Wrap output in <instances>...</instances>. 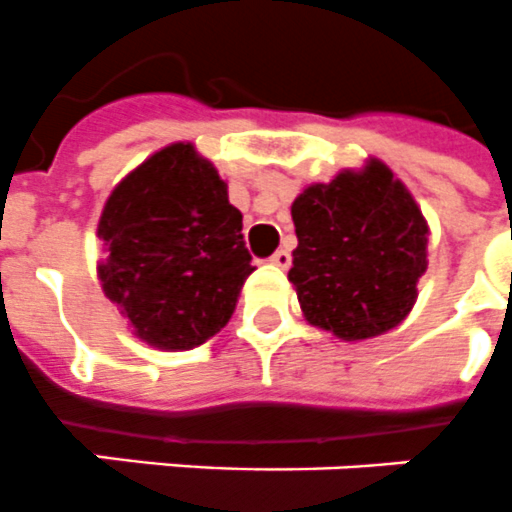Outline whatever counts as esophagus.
Masks as SVG:
<instances>
[{
    "label": "esophagus",
    "mask_w": 512,
    "mask_h": 512,
    "mask_svg": "<svg viewBox=\"0 0 512 512\" xmlns=\"http://www.w3.org/2000/svg\"><path fill=\"white\" fill-rule=\"evenodd\" d=\"M270 263L278 265V268H289L292 265V255H289V249H276L273 257H270Z\"/></svg>",
    "instance_id": "1"
}]
</instances>
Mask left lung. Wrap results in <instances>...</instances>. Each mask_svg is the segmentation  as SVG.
Returning <instances> with one entry per match:
<instances>
[{"mask_svg": "<svg viewBox=\"0 0 512 512\" xmlns=\"http://www.w3.org/2000/svg\"><path fill=\"white\" fill-rule=\"evenodd\" d=\"M289 281L313 326L357 342L405 321L426 273L429 226L384 162L307 186L292 205Z\"/></svg>", "mask_w": 512, "mask_h": 512, "instance_id": "left-lung-1", "label": "left lung"}]
</instances>
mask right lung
Instances as JSON below:
<instances>
[{"instance_id": "obj_1", "label": "right lung", "mask_w": 512, "mask_h": 512, "mask_svg": "<svg viewBox=\"0 0 512 512\" xmlns=\"http://www.w3.org/2000/svg\"><path fill=\"white\" fill-rule=\"evenodd\" d=\"M97 236L102 292L160 350H191L218 334L255 270L226 181L184 141L112 189Z\"/></svg>"}]
</instances>
